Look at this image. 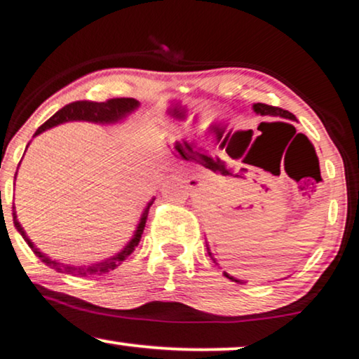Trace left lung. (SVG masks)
<instances>
[{
	"label": "left lung",
	"instance_id": "1",
	"mask_svg": "<svg viewBox=\"0 0 359 359\" xmlns=\"http://www.w3.org/2000/svg\"><path fill=\"white\" fill-rule=\"evenodd\" d=\"M254 110H255L257 114H260V115H273V117L296 120V117H294V115H292L291 112H287V110L281 109V107H275V105H269V104H262V102H259V104L254 105ZM275 123H276V122H275ZM278 123H285V122H278ZM286 125H287V123H286ZM208 255L211 257L210 249H208ZM211 259H213V257H211ZM213 262H216V260L213 259ZM224 276H226V278H229V280H234V278H232V276H229L228 273H226V271H224ZM234 281L241 283L239 280H234Z\"/></svg>",
	"mask_w": 359,
	"mask_h": 359
}]
</instances>
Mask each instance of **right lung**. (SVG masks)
<instances>
[{
  "mask_svg": "<svg viewBox=\"0 0 359 359\" xmlns=\"http://www.w3.org/2000/svg\"><path fill=\"white\" fill-rule=\"evenodd\" d=\"M136 107H138V100L130 99V97H114V99L104 100V102H94V100H76V102L65 105L63 109H60L57 114L52 115L47 122H45L43 125H40L39 130L35 131V135L42 133L43 130L52 128L58 123L69 122V120H86V122H95V123H112V122H117V120L125 117V115L130 114L131 110H135ZM153 201H154V198L148 203V208L144 210L143 216H141L140 224H138V228H136L133 239L128 242L127 247H125V249L115 257H110V259H107V260L99 262V264H90V265H67V264H60V262H57V260L48 259V257H45L42 252H39L37 247H35L32 242L29 241L26 232H24V229L21 228V224H19L16 211H14V206H13V219H14V226H16V229L21 232L24 241L27 242V245L32 249L34 254L37 255L45 265L50 266V269L60 271V273H67L72 276H79V278H84V276H100L104 273H109L110 270H115L125 259H127L131 252L136 249V245L140 244L141 234H143V231H144L146 218H148L149 206L153 205Z\"/></svg>",
  "mask_w": 359,
  "mask_h": 359,
  "instance_id": "add662e5",
  "label": "right lung"
}]
</instances>
